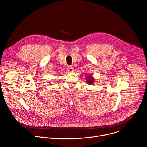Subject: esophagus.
I'll list each match as a JSON object with an SVG mask.
<instances>
[{"label": "esophagus", "mask_w": 147, "mask_h": 147, "mask_svg": "<svg viewBox=\"0 0 147 147\" xmlns=\"http://www.w3.org/2000/svg\"><path fill=\"white\" fill-rule=\"evenodd\" d=\"M67 71H68L69 72H70V73H72V72H73V71H74V69H73V67H71V66H69V67H67Z\"/></svg>", "instance_id": "1"}]
</instances>
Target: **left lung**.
<instances>
[{
    "label": "left lung",
    "instance_id": "left-lung-1",
    "mask_svg": "<svg viewBox=\"0 0 147 147\" xmlns=\"http://www.w3.org/2000/svg\"><path fill=\"white\" fill-rule=\"evenodd\" d=\"M86 80H87V84H90V85H92L95 82V78L92 76L91 74H90V75H87V77H86Z\"/></svg>",
    "mask_w": 147,
    "mask_h": 147
}]
</instances>
